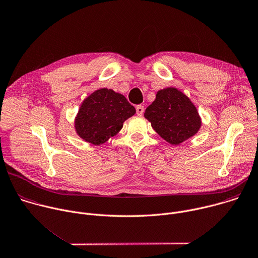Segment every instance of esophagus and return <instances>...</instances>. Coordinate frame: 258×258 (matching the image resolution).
<instances>
[{
  "instance_id": "esophagus-1",
  "label": "esophagus",
  "mask_w": 258,
  "mask_h": 258,
  "mask_svg": "<svg viewBox=\"0 0 258 258\" xmlns=\"http://www.w3.org/2000/svg\"><path fill=\"white\" fill-rule=\"evenodd\" d=\"M136 110H137V114H138L139 116H142L145 109H144V106H143V105H138V106L136 107Z\"/></svg>"
}]
</instances>
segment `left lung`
I'll list each match as a JSON object with an SVG mask.
<instances>
[{
	"mask_svg": "<svg viewBox=\"0 0 258 258\" xmlns=\"http://www.w3.org/2000/svg\"><path fill=\"white\" fill-rule=\"evenodd\" d=\"M144 116L162 139L173 146L189 140L202 127V118L196 105L176 87L159 90Z\"/></svg>",
	"mask_w": 258,
	"mask_h": 258,
	"instance_id": "obj_1",
	"label": "left lung"
}]
</instances>
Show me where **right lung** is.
I'll list each match as a JSON object with an SVG mask.
<instances>
[{
	"instance_id": "obj_1",
	"label": "right lung",
	"mask_w": 258,
	"mask_h": 258,
	"mask_svg": "<svg viewBox=\"0 0 258 258\" xmlns=\"http://www.w3.org/2000/svg\"><path fill=\"white\" fill-rule=\"evenodd\" d=\"M135 113L136 108L122 94L100 88L82 102L74 120L75 132L83 141L99 146L116 136Z\"/></svg>"
}]
</instances>
